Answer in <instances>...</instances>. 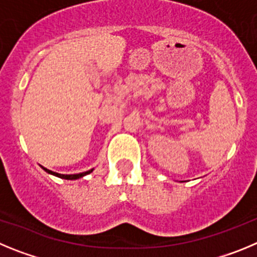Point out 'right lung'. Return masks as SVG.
Instances as JSON below:
<instances>
[{
    "instance_id": "obj_1",
    "label": "right lung",
    "mask_w": 257,
    "mask_h": 257,
    "mask_svg": "<svg viewBox=\"0 0 257 257\" xmlns=\"http://www.w3.org/2000/svg\"><path fill=\"white\" fill-rule=\"evenodd\" d=\"M43 170H46V172L48 173V174H52V175H56V177L59 178H62V179H69V180H73V179H79V178L84 177V175L89 174V173L93 172V169H91V170H88V172H84V173H79V174H59V173H55V172H51V170H48V169L43 168Z\"/></svg>"
}]
</instances>
